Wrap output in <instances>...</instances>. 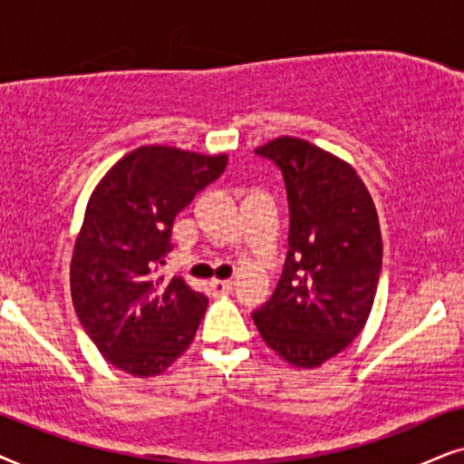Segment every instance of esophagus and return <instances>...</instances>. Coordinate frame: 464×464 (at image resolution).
I'll return each mask as SVG.
<instances>
[{
  "instance_id": "34e87169",
  "label": "esophagus",
  "mask_w": 464,
  "mask_h": 464,
  "mask_svg": "<svg viewBox=\"0 0 464 464\" xmlns=\"http://www.w3.org/2000/svg\"><path fill=\"white\" fill-rule=\"evenodd\" d=\"M209 290H212V295H228L233 290V282L231 280H212L209 282Z\"/></svg>"
}]
</instances>
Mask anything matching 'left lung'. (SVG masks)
I'll use <instances>...</instances> for the list:
<instances>
[{"label":"left lung","instance_id":"8db88e82","mask_svg":"<svg viewBox=\"0 0 464 464\" xmlns=\"http://www.w3.org/2000/svg\"><path fill=\"white\" fill-rule=\"evenodd\" d=\"M286 184L288 255L271 299L252 314L265 343L293 367L314 369L365 329L382 271L378 209L343 159L301 138L258 146Z\"/></svg>","mask_w":464,"mask_h":464}]
</instances>
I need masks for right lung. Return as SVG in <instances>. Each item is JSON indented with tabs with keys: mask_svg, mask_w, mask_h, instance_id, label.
Listing matches in <instances>:
<instances>
[{
	"mask_svg": "<svg viewBox=\"0 0 464 464\" xmlns=\"http://www.w3.org/2000/svg\"><path fill=\"white\" fill-rule=\"evenodd\" d=\"M227 168V154L141 146L89 197L70 265L72 301L108 362L135 378L163 373L193 343L208 296L157 276L180 209Z\"/></svg>",
	"mask_w": 464,
	"mask_h": 464,
	"instance_id": "right-lung-1",
	"label": "right lung"
}]
</instances>
